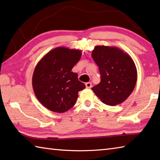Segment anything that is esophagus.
Instances as JSON below:
<instances>
[{
	"label": "esophagus",
	"mask_w": 160,
	"mask_h": 160,
	"mask_svg": "<svg viewBox=\"0 0 160 160\" xmlns=\"http://www.w3.org/2000/svg\"><path fill=\"white\" fill-rule=\"evenodd\" d=\"M85 85H86V87L87 88H91V87H92V83L91 82L86 83Z\"/></svg>",
	"instance_id": "1"
}]
</instances>
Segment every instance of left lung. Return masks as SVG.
Returning a JSON list of instances; mask_svg holds the SVG:
<instances>
[{"label": "left lung", "instance_id": "1", "mask_svg": "<svg viewBox=\"0 0 160 160\" xmlns=\"http://www.w3.org/2000/svg\"><path fill=\"white\" fill-rule=\"evenodd\" d=\"M92 58L99 67L101 80L92 91L105 104L119 105L135 88L137 69L133 59L117 47L96 46Z\"/></svg>", "mask_w": 160, "mask_h": 160}]
</instances>
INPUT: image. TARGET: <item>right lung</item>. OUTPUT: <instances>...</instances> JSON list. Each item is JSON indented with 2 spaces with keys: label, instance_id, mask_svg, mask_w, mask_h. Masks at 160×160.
Segmentation results:
<instances>
[{
  "label": "right lung",
  "instance_id": "obj_1",
  "mask_svg": "<svg viewBox=\"0 0 160 160\" xmlns=\"http://www.w3.org/2000/svg\"><path fill=\"white\" fill-rule=\"evenodd\" d=\"M82 51L58 47L45 55L36 64L32 86L38 101L49 110L63 113L74 105L78 91L86 88L72 72Z\"/></svg>",
  "mask_w": 160,
  "mask_h": 160
}]
</instances>
